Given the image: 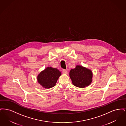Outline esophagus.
<instances>
[{"label": "esophagus", "instance_id": "1", "mask_svg": "<svg viewBox=\"0 0 126 126\" xmlns=\"http://www.w3.org/2000/svg\"><path fill=\"white\" fill-rule=\"evenodd\" d=\"M67 70H66V69H63L62 70V73H63V74H66L67 73Z\"/></svg>", "mask_w": 126, "mask_h": 126}]
</instances>
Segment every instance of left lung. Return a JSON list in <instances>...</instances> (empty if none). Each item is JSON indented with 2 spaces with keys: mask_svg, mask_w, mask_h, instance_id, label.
<instances>
[{
  "mask_svg": "<svg viewBox=\"0 0 126 126\" xmlns=\"http://www.w3.org/2000/svg\"><path fill=\"white\" fill-rule=\"evenodd\" d=\"M69 76L73 84L78 87L84 88L88 86L92 81V71L83 66H77L74 69H71Z\"/></svg>",
  "mask_w": 126,
  "mask_h": 126,
  "instance_id": "left-lung-1",
  "label": "left lung"
}]
</instances>
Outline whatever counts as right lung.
Returning <instances> with one entry per match:
<instances>
[{"label": "right lung", "instance_id": "right-lung-1", "mask_svg": "<svg viewBox=\"0 0 126 126\" xmlns=\"http://www.w3.org/2000/svg\"><path fill=\"white\" fill-rule=\"evenodd\" d=\"M61 72L57 68L48 67L38 76V82L43 87L50 88L54 86Z\"/></svg>", "mask_w": 126, "mask_h": 126}]
</instances>
